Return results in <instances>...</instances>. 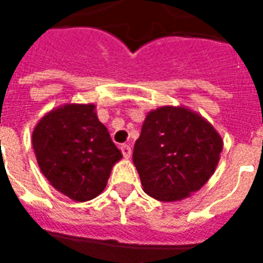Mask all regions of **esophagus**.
<instances>
[{"instance_id": "1", "label": "esophagus", "mask_w": 263, "mask_h": 263, "mask_svg": "<svg viewBox=\"0 0 263 263\" xmlns=\"http://www.w3.org/2000/svg\"><path fill=\"white\" fill-rule=\"evenodd\" d=\"M120 149H121V152H122V155H124V158H126V159H128V158H131L132 152H131V146H129V145L124 143V145H121Z\"/></svg>"}]
</instances>
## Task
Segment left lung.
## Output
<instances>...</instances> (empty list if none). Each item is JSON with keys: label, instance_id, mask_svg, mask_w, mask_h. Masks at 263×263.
I'll use <instances>...</instances> for the list:
<instances>
[{"label": "left lung", "instance_id": "1", "mask_svg": "<svg viewBox=\"0 0 263 263\" xmlns=\"http://www.w3.org/2000/svg\"><path fill=\"white\" fill-rule=\"evenodd\" d=\"M222 138L204 117L184 105L149 111L134 146L143 192L163 203L180 201L213 176Z\"/></svg>", "mask_w": 263, "mask_h": 263}]
</instances>
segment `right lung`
I'll use <instances>...</instances> for the list:
<instances>
[{"label": "right lung", "instance_id": "right-lung-1", "mask_svg": "<svg viewBox=\"0 0 263 263\" xmlns=\"http://www.w3.org/2000/svg\"><path fill=\"white\" fill-rule=\"evenodd\" d=\"M32 146L50 186L79 203L103 193L122 158L91 103L50 109L33 128Z\"/></svg>", "mask_w": 263, "mask_h": 263}]
</instances>
